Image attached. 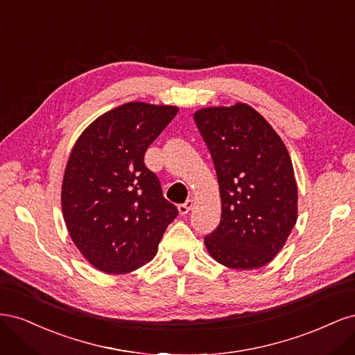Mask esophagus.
<instances>
[{"label":"esophagus","mask_w":355,"mask_h":355,"mask_svg":"<svg viewBox=\"0 0 355 355\" xmlns=\"http://www.w3.org/2000/svg\"><path fill=\"white\" fill-rule=\"evenodd\" d=\"M192 206H194V200H187L184 204H179L178 209H179V213L184 216V214H188L192 209Z\"/></svg>","instance_id":"34e87169"}]
</instances>
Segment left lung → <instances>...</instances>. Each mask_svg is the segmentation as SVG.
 <instances>
[{
	"mask_svg": "<svg viewBox=\"0 0 355 355\" xmlns=\"http://www.w3.org/2000/svg\"><path fill=\"white\" fill-rule=\"evenodd\" d=\"M194 121L220 191V223L204 237L210 256L234 270L270 263L297 219V187L283 141L245 103L200 110Z\"/></svg>",
	"mask_w": 355,
	"mask_h": 355,
	"instance_id": "left-lung-1",
	"label": "left lung"
}]
</instances>
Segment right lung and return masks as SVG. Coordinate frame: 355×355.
<instances>
[{
  "label": "right lung",
  "mask_w": 355,
  "mask_h": 355,
  "mask_svg": "<svg viewBox=\"0 0 355 355\" xmlns=\"http://www.w3.org/2000/svg\"><path fill=\"white\" fill-rule=\"evenodd\" d=\"M176 106L130 102L94 120L75 142L62 184L73 244L94 268L125 274L153 259L178 216L144 157Z\"/></svg>",
  "instance_id": "right-lung-1"
}]
</instances>
